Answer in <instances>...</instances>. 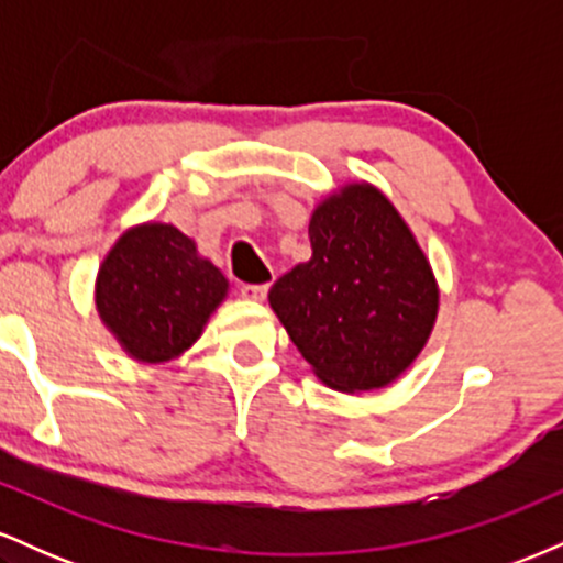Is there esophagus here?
Listing matches in <instances>:
<instances>
[{"label":"esophagus","instance_id":"34e87169","mask_svg":"<svg viewBox=\"0 0 563 563\" xmlns=\"http://www.w3.org/2000/svg\"><path fill=\"white\" fill-rule=\"evenodd\" d=\"M267 290H269L267 283H260V286H254V283H245V286H241V296L251 301H264Z\"/></svg>","mask_w":563,"mask_h":563}]
</instances>
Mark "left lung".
<instances>
[{
	"label": "left lung",
	"mask_w": 563,
	"mask_h": 563,
	"mask_svg": "<svg viewBox=\"0 0 563 563\" xmlns=\"http://www.w3.org/2000/svg\"><path fill=\"white\" fill-rule=\"evenodd\" d=\"M312 260L269 290V307L322 384L384 389L434 331L439 286L412 230L376 185L349 183L314 206Z\"/></svg>",
	"instance_id": "1"
}]
</instances>
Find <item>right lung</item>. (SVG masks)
<instances>
[{
  "label": "right lung",
  "mask_w": 563,
  "mask_h": 563,
  "mask_svg": "<svg viewBox=\"0 0 563 563\" xmlns=\"http://www.w3.org/2000/svg\"><path fill=\"white\" fill-rule=\"evenodd\" d=\"M230 283L174 224L129 228L97 269L95 307L132 360L161 365L185 354L228 299Z\"/></svg>",
  "instance_id": "add662e5"
}]
</instances>
